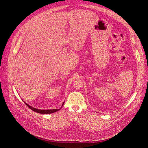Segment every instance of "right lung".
I'll list each match as a JSON object with an SVG mask.
<instances>
[{
  "label": "right lung",
  "mask_w": 148,
  "mask_h": 148,
  "mask_svg": "<svg viewBox=\"0 0 148 148\" xmlns=\"http://www.w3.org/2000/svg\"><path fill=\"white\" fill-rule=\"evenodd\" d=\"M22 100H23V99H22ZM23 101L25 103V104L27 105V106L30 109H31L32 110H33V111H34V112H36L39 113V114H53V113H54V112H57V111H59V110H60V109H53V110H39V109L35 108H34V107H31L30 105H29L28 103H27L26 102H25L23 100ZM64 102H65V101H64V102L62 103L61 108H62V107L63 106V105H64Z\"/></svg>",
  "instance_id": "1"
}]
</instances>
